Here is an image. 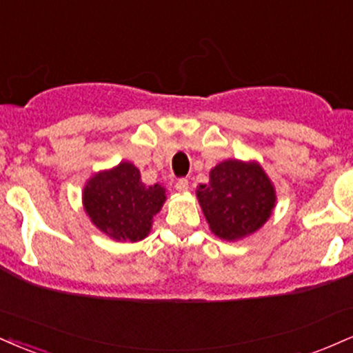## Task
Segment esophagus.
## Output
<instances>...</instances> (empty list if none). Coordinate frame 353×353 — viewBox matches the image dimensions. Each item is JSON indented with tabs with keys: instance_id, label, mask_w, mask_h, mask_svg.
I'll use <instances>...</instances> for the list:
<instances>
[{
	"instance_id": "34e87169",
	"label": "esophagus",
	"mask_w": 353,
	"mask_h": 353,
	"mask_svg": "<svg viewBox=\"0 0 353 353\" xmlns=\"http://www.w3.org/2000/svg\"><path fill=\"white\" fill-rule=\"evenodd\" d=\"M176 189H177V192H188L189 181L188 179H179L176 182Z\"/></svg>"
}]
</instances>
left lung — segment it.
Returning a JSON list of instances; mask_svg holds the SVG:
<instances>
[{"label": "left lung", "instance_id": "8db88e82", "mask_svg": "<svg viewBox=\"0 0 353 353\" xmlns=\"http://www.w3.org/2000/svg\"><path fill=\"white\" fill-rule=\"evenodd\" d=\"M195 190L210 232L225 241L243 240L268 222L276 189L258 161L225 159Z\"/></svg>", "mask_w": 353, "mask_h": 353}]
</instances>
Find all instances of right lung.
<instances>
[{"instance_id": "obj_1", "label": "right lung", "mask_w": 353, "mask_h": 353, "mask_svg": "<svg viewBox=\"0 0 353 353\" xmlns=\"http://www.w3.org/2000/svg\"><path fill=\"white\" fill-rule=\"evenodd\" d=\"M165 188L146 185L130 161L95 172L85 182L82 205L103 235L114 241H141L150 235L152 219L165 202Z\"/></svg>"}]
</instances>
